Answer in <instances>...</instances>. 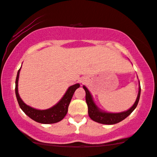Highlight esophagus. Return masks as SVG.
I'll list each match as a JSON object with an SVG mask.
<instances>
[{"mask_svg":"<svg viewBox=\"0 0 157 157\" xmlns=\"http://www.w3.org/2000/svg\"><path fill=\"white\" fill-rule=\"evenodd\" d=\"M81 82H84V80H81Z\"/></svg>","mask_w":157,"mask_h":157,"instance_id":"obj_1","label":"esophagus"}]
</instances>
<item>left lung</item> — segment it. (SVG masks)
Returning <instances> with one entry per match:
<instances>
[{
    "label": "left lung",
    "instance_id": "8db88e82",
    "mask_svg": "<svg viewBox=\"0 0 157 157\" xmlns=\"http://www.w3.org/2000/svg\"><path fill=\"white\" fill-rule=\"evenodd\" d=\"M84 90H86V101L87 105H88V116L92 120L94 121L99 123V124H115L117 123H119L125 119L127 116H129L133 110L136 108L138 104L140 96V86L139 87V91L138 95H137V99H136L135 104L133 106L131 107L129 109L125 112H122L119 113H109L102 112L98 108L97 105L94 103L93 99H92L91 95H90L89 90L87 89L86 86H83Z\"/></svg>",
    "mask_w": 157,
    "mask_h": 157
}]
</instances>
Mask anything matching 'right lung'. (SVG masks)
Here are the masks:
<instances>
[{"mask_svg": "<svg viewBox=\"0 0 157 157\" xmlns=\"http://www.w3.org/2000/svg\"><path fill=\"white\" fill-rule=\"evenodd\" d=\"M21 69V68H20ZM20 69L18 70L17 75L16 82H15V94H16L17 99L20 108L25 113L28 117L33 119L35 121L41 124H55V123L59 122L65 117L68 112V107L73 97V94L77 88L80 87V84H75L71 86L68 88L67 91L64 94V96L59 102L56 104L55 106L51 107L50 109L40 110L33 108V107L28 106L25 104L21 98L20 97L18 94V79L20 75Z\"/></svg>", "mask_w": 157, "mask_h": 157, "instance_id": "1", "label": "right lung"}]
</instances>
